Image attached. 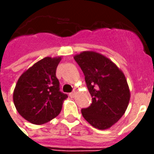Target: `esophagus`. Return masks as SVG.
Wrapping results in <instances>:
<instances>
[{
	"instance_id": "obj_1",
	"label": "esophagus",
	"mask_w": 154,
	"mask_h": 154,
	"mask_svg": "<svg viewBox=\"0 0 154 154\" xmlns=\"http://www.w3.org/2000/svg\"><path fill=\"white\" fill-rule=\"evenodd\" d=\"M75 94H76V92H75V91H72V92L69 93V97H72V98H73V97H75Z\"/></svg>"
}]
</instances>
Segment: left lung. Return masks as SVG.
Instances as JSON below:
<instances>
[{"label":"left lung","instance_id":"1","mask_svg":"<svg viewBox=\"0 0 154 154\" xmlns=\"http://www.w3.org/2000/svg\"><path fill=\"white\" fill-rule=\"evenodd\" d=\"M85 75L92 103L82 109L84 119L98 129L114 125L125 112L130 91L125 74L112 61L95 51L74 56Z\"/></svg>","mask_w":154,"mask_h":154}]
</instances>
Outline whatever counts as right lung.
Segmentation results:
<instances>
[{
    "label": "right lung",
    "mask_w": 154,
    "mask_h": 154,
    "mask_svg": "<svg viewBox=\"0 0 154 154\" xmlns=\"http://www.w3.org/2000/svg\"><path fill=\"white\" fill-rule=\"evenodd\" d=\"M62 57H46L19 77L13 101L20 116L34 125H43L60 113L66 94L59 91L56 70Z\"/></svg>",
    "instance_id": "1"
}]
</instances>
